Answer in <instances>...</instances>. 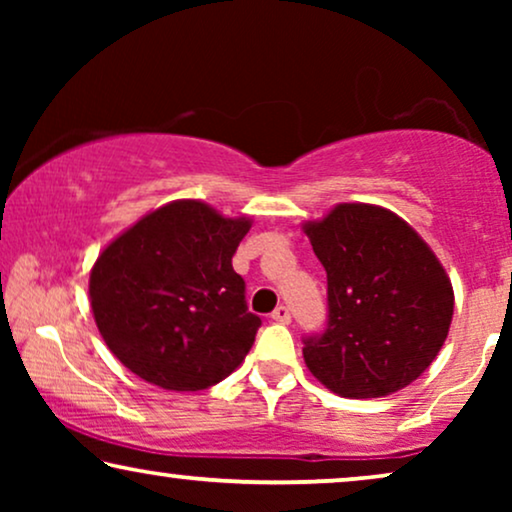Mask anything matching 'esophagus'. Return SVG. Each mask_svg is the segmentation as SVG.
<instances>
[{
  "mask_svg": "<svg viewBox=\"0 0 512 512\" xmlns=\"http://www.w3.org/2000/svg\"><path fill=\"white\" fill-rule=\"evenodd\" d=\"M270 317H272V321H277V324H289V321H291V310L286 305H279L277 310L270 314Z\"/></svg>",
  "mask_w": 512,
  "mask_h": 512,
  "instance_id": "obj_1",
  "label": "esophagus"
}]
</instances>
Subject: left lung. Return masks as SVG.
<instances>
[{
    "label": "left lung",
    "mask_w": 512,
    "mask_h": 512,
    "mask_svg": "<svg viewBox=\"0 0 512 512\" xmlns=\"http://www.w3.org/2000/svg\"><path fill=\"white\" fill-rule=\"evenodd\" d=\"M305 233L328 282L326 328L303 338L310 373L345 398L408 387L450 331L454 293L443 265L382 207L338 205Z\"/></svg>",
    "instance_id": "1"
}]
</instances>
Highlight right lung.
I'll return each instance as SVG.
<instances>
[{"label":"right lung","instance_id":"1","mask_svg":"<svg viewBox=\"0 0 512 512\" xmlns=\"http://www.w3.org/2000/svg\"><path fill=\"white\" fill-rule=\"evenodd\" d=\"M249 219L198 200L146 214L97 258L90 305L104 342L142 380L198 391L226 380L261 328L233 256Z\"/></svg>","mask_w":512,"mask_h":512}]
</instances>
